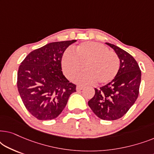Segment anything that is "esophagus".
Here are the masks:
<instances>
[{"mask_svg": "<svg viewBox=\"0 0 154 154\" xmlns=\"http://www.w3.org/2000/svg\"><path fill=\"white\" fill-rule=\"evenodd\" d=\"M83 88H84V87H83V86H82V85H77L76 86V90H77V91H80V90H83Z\"/></svg>", "mask_w": 154, "mask_h": 154, "instance_id": "1", "label": "esophagus"}]
</instances>
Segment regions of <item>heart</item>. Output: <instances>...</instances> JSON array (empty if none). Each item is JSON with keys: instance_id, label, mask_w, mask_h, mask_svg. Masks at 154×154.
<instances>
[{"instance_id": "1", "label": "heart", "mask_w": 154, "mask_h": 154, "mask_svg": "<svg viewBox=\"0 0 154 154\" xmlns=\"http://www.w3.org/2000/svg\"><path fill=\"white\" fill-rule=\"evenodd\" d=\"M64 74L72 80L83 69L85 71L78 75L75 81L79 83L106 84L116 76L120 68L119 56L108 48L97 42H84L72 52L66 51L62 58Z\"/></svg>"}]
</instances>
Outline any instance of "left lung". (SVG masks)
I'll list each match as a JSON object with an SVG mask.
<instances>
[{"instance_id":"left-lung-1","label":"left lung","mask_w":154,"mask_h":154,"mask_svg":"<svg viewBox=\"0 0 154 154\" xmlns=\"http://www.w3.org/2000/svg\"><path fill=\"white\" fill-rule=\"evenodd\" d=\"M119 56L120 68L116 76L100 89L88 105L97 116L106 121L123 117L138 97L141 70L133 57L118 46L106 43Z\"/></svg>"}]
</instances>
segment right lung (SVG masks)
<instances>
[{
    "instance_id": "obj_1",
    "label": "right lung",
    "mask_w": 154,
    "mask_h": 154,
    "mask_svg": "<svg viewBox=\"0 0 154 154\" xmlns=\"http://www.w3.org/2000/svg\"><path fill=\"white\" fill-rule=\"evenodd\" d=\"M76 40L50 43L31 52L21 63L17 88L25 107L41 121L55 119L62 113L76 85L63 75L62 58Z\"/></svg>"
}]
</instances>
